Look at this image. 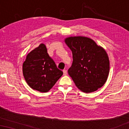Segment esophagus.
Masks as SVG:
<instances>
[{"instance_id": "34e87169", "label": "esophagus", "mask_w": 129, "mask_h": 129, "mask_svg": "<svg viewBox=\"0 0 129 129\" xmlns=\"http://www.w3.org/2000/svg\"><path fill=\"white\" fill-rule=\"evenodd\" d=\"M63 75H66L67 74H68V72H67L66 70H63Z\"/></svg>"}]
</instances>
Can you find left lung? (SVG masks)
Wrapping results in <instances>:
<instances>
[{
	"label": "left lung",
	"instance_id": "obj_1",
	"mask_svg": "<svg viewBox=\"0 0 129 129\" xmlns=\"http://www.w3.org/2000/svg\"><path fill=\"white\" fill-rule=\"evenodd\" d=\"M64 42L73 55L68 73L77 87L85 93L102 87L106 82L110 69L105 49L86 37H69Z\"/></svg>",
	"mask_w": 129,
	"mask_h": 129
}]
</instances>
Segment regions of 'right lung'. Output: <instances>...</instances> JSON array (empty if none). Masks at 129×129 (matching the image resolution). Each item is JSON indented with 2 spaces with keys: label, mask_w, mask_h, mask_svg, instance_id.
Segmentation results:
<instances>
[{
  "label": "right lung",
  "mask_w": 129,
  "mask_h": 129,
  "mask_svg": "<svg viewBox=\"0 0 129 129\" xmlns=\"http://www.w3.org/2000/svg\"><path fill=\"white\" fill-rule=\"evenodd\" d=\"M42 43L26 56L23 74L30 87L40 92H47L63 75Z\"/></svg>",
  "instance_id": "right-lung-1"
}]
</instances>
